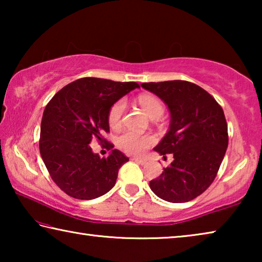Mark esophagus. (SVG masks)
Segmentation results:
<instances>
[{
    "label": "esophagus",
    "mask_w": 262,
    "mask_h": 262,
    "mask_svg": "<svg viewBox=\"0 0 262 262\" xmlns=\"http://www.w3.org/2000/svg\"><path fill=\"white\" fill-rule=\"evenodd\" d=\"M133 161H134V162H135V163H137V164H141V165H144V164L147 163V161H145V159H142V158H136V157L133 158Z\"/></svg>",
    "instance_id": "obj_1"
}]
</instances>
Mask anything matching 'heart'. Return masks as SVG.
Here are the masks:
<instances>
[{"label": "heart", "instance_id": "obj_1", "mask_svg": "<svg viewBox=\"0 0 262 262\" xmlns=\"http://www.w3.org/2000/svg\"><path fill=\"white\" fill-rule=\"evenodd\" d=\"M137 103L141 106L148 117L151 119H157L162 117L164 113L163 101L151 94H142L137 97ZM123 112H125V103L122 100H118L114 103L108 112V125L112 128L120 126ZM155 143V137L152 135L145 134L141 135L134 132H125L118 137V147L125 150L128 154L141 155L145 150L149 149Z\"/></svg>", "mask_w": 262, "mask_h": 262}]
</instances>
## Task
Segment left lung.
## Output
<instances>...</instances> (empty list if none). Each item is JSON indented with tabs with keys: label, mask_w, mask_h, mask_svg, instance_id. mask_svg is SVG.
<instances>
[{
	"label": "left lung",
	"mask_w": 262,
	"mask_h": 262,
	"mask_svg": "<svg viewBox=\"0 0 262 262\" xmlns=\"http://www.w3.org/2000/svg\"><path fill=\"white\" fill-rule=\"evenodd\" d=\"M159 97L170 112V127L154 148L173 162L150 188L167 202L193 200L209 187L228 148V125L219 103L196 84L186 81L142 83Z\"/></svg>",
	"instance_id": "obj_1"
}]
</instances>
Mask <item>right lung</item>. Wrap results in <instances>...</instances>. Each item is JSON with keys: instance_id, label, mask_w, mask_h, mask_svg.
Segmentation results:
<instances>
[{"instance_id": "obj_1", "label": "right lung", "mask_w": 262, "mask_h": 262, "mask_svg": "<svg viewBox=\"0 0 262 262\" xmlns=\"http://www.w3.org/2000/svg\"><path fill=\"white\" fill-rule=\"evenodd\" d=\"M136 88L135 82L84 77L62 88L47 104L39 149L52 179L69 196L92 200L113 188L119 168L129 158L103 134L110 132L112 105ZM94 139L106 142L107 158L92 151Z\"/></svg>"}]
</instances>
